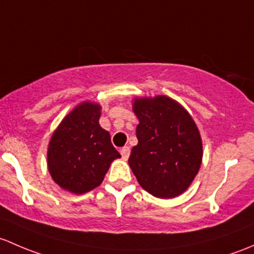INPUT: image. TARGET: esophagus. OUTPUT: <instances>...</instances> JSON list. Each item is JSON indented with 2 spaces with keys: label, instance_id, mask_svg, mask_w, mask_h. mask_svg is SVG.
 <instances>
[{
  "label": "esophagus",
  "instance_id": "1",
  "mask_svg": "<svg viewBox=\"0 0 254 254\" xmlns=\"http://www.w3.org/2000/svg\"><path fill=\"white\" fill-rule=\"evenodd\" d=\"M129 154H130L129 146H124V148L121 149V155H122V158H124V159H128Z\"/></svg>",
  "mask_w": 254,
  "mask_h": 254
}]
</instances>
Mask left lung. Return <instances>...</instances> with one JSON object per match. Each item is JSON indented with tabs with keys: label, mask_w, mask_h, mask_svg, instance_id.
<instances>
[{
	"label": "left lung",
	"mask_w": 254,
	"mask_h": 254,
	"mask_svg": "<svg viewBox=\"0 0 254 254\" xmlns=\"http://www.w3.org/2000/svg\"><path fill=\"white\" fill-rule=\"evenodd\" d=\"M138 144L128 164L138 182L154 197L169 199L184 193L198 174L203 145L190 115L165 95L138 98Z\"/></svg>",
	"instance_id": "left-lung-1"
}]
</instances>
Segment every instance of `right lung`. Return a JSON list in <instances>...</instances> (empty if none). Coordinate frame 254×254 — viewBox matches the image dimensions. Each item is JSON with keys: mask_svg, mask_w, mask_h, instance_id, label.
I'll use <instances>...</instances> for the list:
<instances>
[{"mask_svg": "<svg viewBox=\"0 0 254 254\" xmlns=\"http://www.w3.org/2000/svg\"><path fill=\"white\" fill-rule=\"evenodd\" d=\"M101 106L84 101L62 120L49 143L48 166L64 190L83 194L101 185L110 165L121 158L110 133L100 127Z\"/></svg>", "mask_w": 254, "mask_h": 254, "instance_id": "1", "label": "right lung"}]
</instances>
